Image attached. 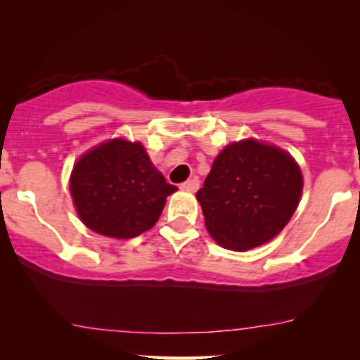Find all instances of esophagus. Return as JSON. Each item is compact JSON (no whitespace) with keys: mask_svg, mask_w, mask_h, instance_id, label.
<instances>
[{"mask_svg":"<svg viewBox=\"0 0 360 360\" xmlns=\"http://www.w3.org/2000/svg\"><path fill=\"white\" fill-rule=\"evenodd\" d=\"M198 188H200V179L198 177H193V179H188L186 183L181 184V189H184V191H198Z\"/></svg>","mask_w":360,"mask_h":360,"instance_id":"obj_1","label":"esophagus"}]
</instances>
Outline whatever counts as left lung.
Segmentation results:
<instances>
[{
	"label": "left lung",
	"instance_id": "left-lung-1",
	"mask_svg": "<svg viewBox=\"0 0 360 360\" xmlns=\"http://www.w3.org/2000/svg\"><path fill=\"white\" fill-rule=\"evenodd\" d=\"M303 191L300 166L288 152L249 139L226 146L196 193L208 233L230 250L274 238L291 220Z\"/></svg>",
	"mask_w": 360,
	"mask_h": 360
}]
</instances>
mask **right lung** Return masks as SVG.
<instances>
[{
    "label": "right lung",
    "mask_w": 360,
    "mask_h": 360,
    "mask_svg": "<svg viewBox=\"0 0 360 360\" xmlns=\"http://www.w3.org/2000/svg\"><path fill=\"white\" fill-rule=\"evenodd\" d=\"M176 189L154 167L142 143L123 139L91 148L71 174V196L82 223L113 238L150 230Z\"/></svg>",
    "instance_id": "right-lung-1"
}]
</instances>
